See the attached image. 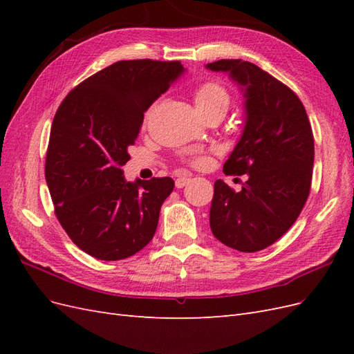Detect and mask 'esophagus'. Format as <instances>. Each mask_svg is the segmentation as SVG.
<instances>
[{"instance_id": "obj_1", "label": "esophagus", "mask_w": 354, "mask_h": 354, "mask_svg": "<svg viewBox=\"0 0 354 354\" xmlns=\"http://www.w3.org/2000/svg\"><path fill=\"white\" fill-rule=\"evenodd\" d=\"M189 181H190V178H189V177H180V178H177V180H176V187H177V189L185 187V186H187V185H189Z\"/></svg>"}]
</instances>
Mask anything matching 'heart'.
Listing matches in <instances>:
<instances>
[{"label": "heart", "instance_id": "b5f03b06", "mask_svg": "<svg viewBox=\"0 0 354 354\" xmlns=\"http://www.w3.org/2000/svg\"><path fill=\"white\" fill-rule=\"evenodd\" d=\"M192 95H194L196 109L203 116H208L211 113L224 115L230 103L229 90L217 80L202 81L196 85ZM192 162L195 165H201L203 162V158H195Z\"/></svg>", "mask_w": 354, "mask_h": 354}]
</instances>
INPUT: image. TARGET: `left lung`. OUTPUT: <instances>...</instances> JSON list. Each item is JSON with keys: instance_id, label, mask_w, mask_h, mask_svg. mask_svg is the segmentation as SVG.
<instances>
[{"instance_id": "left-lung-1", "label": "left lung", "mask_w": 354, "mask_h": 354, "mask_svg": "<svg viewBox=\"0 0 354 354\" xmlns=\"http://www.w3.org/2000/svg\"><path fill=\"white\" fill-rule=\"evenodd\" d=\"M208 69L229 72L245 87L246 124L223 171L248 174L241 192L214 183L209 224L221 243L261 251L289 230L312 187L315 138L298 95L254 63L221 59Z\"/></svg>"}]
</instances>
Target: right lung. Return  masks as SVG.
<instances>
[{
	"mask_svg": "<svg viewBox=\"0 0 354 354\" xmlns=\"http://www.w3.org/2000/svg\"><path fill=\"white\" fill-rule=\"evenodd\" d=\"M183 66L177 60H120L69 91L55 115L46 180L72 242L97 260L131 257L152 241L169 177L130 183L122 165L143 116Z\"/></svg>",
	"mask_w": 354,
	"mask_h": 354,
	"instance_id": "right-lung-1",
	"label": "right lung"
}]
</instances>
